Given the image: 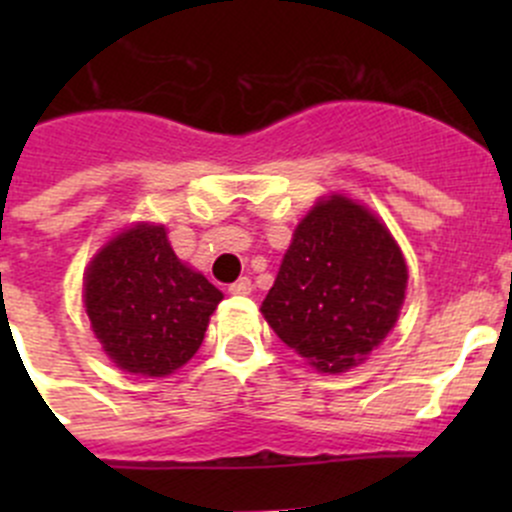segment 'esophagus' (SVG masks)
<instances>
[{
    "label": "esophagus",
    "mask_w": 512,
    "mask_h": 512,
    "mask_svg": "<svg viewBox=\"0 0 512 512\" xmlns=\"http://www.w3.org/2000/svg\"><path fill=\"white\" fill-rule=\"evenodd\" d=\"M227 292H230V294H250L252 292V282L247 280V277H240V280L232 282V285L227 287Z\"/></svg>",
    "instance_id": "esophagus-1"
}]
</instances>
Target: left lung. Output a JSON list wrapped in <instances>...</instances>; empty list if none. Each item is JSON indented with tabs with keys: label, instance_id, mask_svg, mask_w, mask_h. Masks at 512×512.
<instances>
[{
	"label": "left lung",
	"instance_id": "left-lung-1",
	"mask_svg": "<svg viewBox=\"0 0 512 512\" xmlns=\"http://www.w3.org/2000/svg\"><path fill=\"white\" fill-rule=\"evenodd\" d=\"M406 280L389 227L352 198L329 195L294 230L260 312L314 369L342 374L394 329Z\"/></svg>",
	"mask_w": 512,
	"mask_h": 512
}]
</instances>
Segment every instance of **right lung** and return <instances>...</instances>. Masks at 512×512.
<instances>
[{"instance_id": "right-lung-1", "label": "right lung", "mask_w": 512, "mask_h": 512, "mask_svg": "<svg viewBox=\"0 0 512 512\" xmlns=\"http://www.w3.org/2000/svg\"><path fill=\"white\" fill-rule=\"evenodd\" d=\"M223 292L178 260L163 225L138 223L96 252L84 307L118 369L168 376L193 359Z\"/></svg>"}]
</instances>
